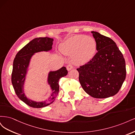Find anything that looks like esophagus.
Wrapping results in <instances>:
<instances>
[{
	"label": "esophagus",
	"mask_w": 135,
	"mask_h": 135,
	"mask_svg": "<svg viewBox=\"0 0 135 135\" xmlns=\"http://www.w3.org/2000/svg\"><path fill=\"white\" fill-rule=\"evenodd\" d=\"M73 68H74V66H73V65H71V64L68 65L67 66H66V69H67L68 70H71V69H73Z\"/></svg>",
	"instance_id": "1"
}]
</instances>
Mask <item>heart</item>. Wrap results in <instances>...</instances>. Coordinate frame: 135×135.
I'll use <instances>...</instances> for the list:
<instances>
[{
	"label": "heart",
	"instance_id": "heart-1",
	"mask_svg": "<svg viewBox=\"0 0 135 135\" xmlns=\"http://www.w3.org/2000/svg\"><path fill=\"white\" fill-rule=\"evenodd\" d=\"M61 51L66 55L74 56L76 63L82 64L90 60L96 51L93 38L84 35H76L68 39L61 46Z\"/></svg>",
	"mask_w": 135,
	"mask_h": 135
}]
</instances>
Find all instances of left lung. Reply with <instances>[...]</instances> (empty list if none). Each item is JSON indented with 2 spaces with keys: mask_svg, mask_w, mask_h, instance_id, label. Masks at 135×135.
Wrapping results in <instances>:
<instances>
[{
  "mask_svg": "<svg viewBox=\"0 0 135 135\" xmlns=\"http://www.w3.org/2000/svg\"><path fill=\"white\" fill-rule=\"evenodd\" d=\"M97 52L76 70L84 91L97 99L114 96L126 76L125 60L116 43L107 36L92 31Z\"/></svg>",
  "mask_w": 135,
  "mask_h": 135,
  "instance_id": "left-lung-1",
  "label": "left lung"
}]
</instances>
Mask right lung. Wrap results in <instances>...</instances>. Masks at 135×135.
<instances>
[{
  "label": "right lung",
  "mask_w": 135,
  "mask_h": 135,
  "mask_svg": "<svg viewBox=\"0 0 135 135\" xmlns=\"http://www.w3.org/2000/svg\"><path fill=\"white\" fill-rule=\"evenodd\" d=\"M53 41L54 39L47 37L35 38L19 51L13 61L11 80L15 93L20 100L32 108H40L51 104L55 100L59 92V79L68 74V70L65 67L61 68L57 71L50 72L48 82L53 92L51 97L46 101L36 103L27 99L24 95L23 84L30 58L34 53L51 50Z\"/></svg>",
  "instance_id": "right-lung-1"
}]
</instances>
